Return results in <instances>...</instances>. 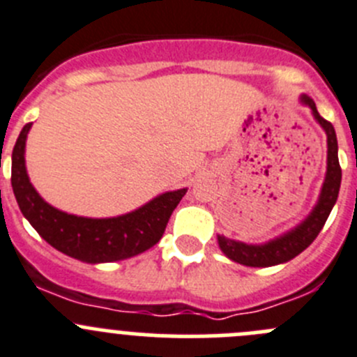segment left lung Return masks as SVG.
<instances>
[{"instance_id":"left-lung-1","label":"left lung","mask_w":357,"mask_h":357,"mask_svg":"<svg viewBox=\"0 0 357 357\" xmlns=\"http://www.w3.org/2000/svg\"><path fill=\"white\" fill-rule=\"evenodd\" d=\"M301 103L312 109L315 121L324 128L326 137H328V167H326V178L322 183L319 201L315 208L312 209V213L303 220L298 227L285 232L280 238L264 243V245H248V243L234 241V239L218 236L220 250L238 264L250 266V268H268V266L284 264V262L294 259L296 255L301 254L303 250L308 248L314 243V239L324 227L336 199H338L342 169H340L338 162V142H336L335 128H333L331 123L326 121L319 114L315 102L310 96L301 95Z\"/></svg>"}]
</instances>
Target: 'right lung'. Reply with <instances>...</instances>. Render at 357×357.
Instances as JSON below:
<instances>
[{
  "label": "right lung",
  "instance_id": "add662e5",
  "mask_svg": "<svg viewBox=\"0 0 357 357\" xmlns=\"http://www.w3.org/2000/svg\"><path fill=\"white\" fill-rule=\"evenodd\" d=\"M31 123L19 133L12 151V188L22 215L56 250L88 264L133 257L155 246L186 188L165 192L135 211L112 218L68 215L47 204L29 183L26 172V137Z\"/></svg>",
  "mask_w": 357,
  "mask_h": 357
}]
</instances>
